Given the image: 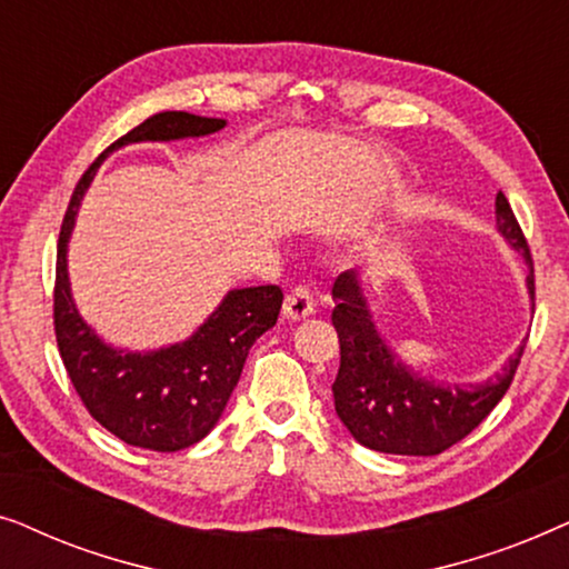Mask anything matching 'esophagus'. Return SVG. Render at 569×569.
<instances>
[{
    "label": "esophagus",
    "mask_w": 569,
    "mask_h": 569,
    "mask_svg": "<svg viewBox=\"0 0 569 569\" xmlns=\"http://www.w3.org/2000/svg\"><path fill=\"white\" fill-rule=\"evenodd\" d=\"M313 310L316 300L308 287H295V290H290V295L284 298V316L290 318V321H302V318L313 316Z\"/></svg>",
    "instance_id": "esophagus-1"
}]
</instances>
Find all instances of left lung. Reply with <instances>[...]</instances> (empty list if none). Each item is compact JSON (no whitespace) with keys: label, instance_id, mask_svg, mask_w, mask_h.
<instances>
[{"label":"left lung","instance_id":"obj_1","mask_svg":"<svg viewBox=\"0 0 569 569\" xmlns=\"http://www.w3.org/2000/svg\"><path fill=\"white\" fill-rule=\"evenodd\" d=\"M495 214L500 236L523 253L531 269L526 282L533 295L531 251L502 191L497 193ZM331 295L337 300L331 323L339 333L341 352L331 386L333 407L360 446L378 453L438 456L485 422L508 393L523 347L481 383H435L399 362L393 349L380 339L357 271H341Z\"/></svg>","mask_w":569,"mask_h":569}]
</instances>
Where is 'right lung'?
<instances>
[{
    "mask_svg": "<svg viewBox=\"0 0 569 569\" xmlns=\"http://www.w3.org/2000/svg\"><path fill=\"white\" fill-rule=\"evenodd\" d=\"M224 123V119H207L186 111L150 116L129 134L116 139L84 170L61 222L53 287V329L59 355L90 417L127 446L173 453L207 438L209 430L220 422L232 388L238 386L248 349L277 323L284 295L277 284L230 290L214 313L186 341L154 352L116 349L84 323L69 290L67 243L77 209L100 162L119 147L207 137L220 131Z\"/></svg>",
    "mask_w": 569,
    "mask_h": 569,
    "instance_id": "add662e5",
    "label": "right lung"
}]
</instances>
